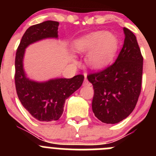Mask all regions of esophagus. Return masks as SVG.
I'll use <instances>...</instances> for the list:
<instances>
[{
  "label": "esophagus",
  "instance_id": "34e87169",
  "mask_svg": "<svg viewBox=\"0 0 156 156\" xmlns=\"http://www.w3.org/2000/svg\"><path fill=\"white\" fill-rule=\"evenodd\" d=\"M85 75V80H84V81H83V86H90V83H89V81L87 80L86 79V74H84Z\"/></svg>",
  "mask_w": 156,
  "mask_h": 156
}]
</instances>
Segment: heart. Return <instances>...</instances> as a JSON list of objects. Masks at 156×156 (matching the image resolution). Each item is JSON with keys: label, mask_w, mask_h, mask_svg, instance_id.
<instances>
[{"label": "heart", "mask_w": 156, "mask_h": 156, "mask_svg": "<svg viewBox=\"0 0 156 156\" xmlns=\"http://www.w3.org/2000/svg\"><path fill=\"white\" fill-rule=\"evenodd\" d=\"M118 48V40L112 33L94 32L76 40L75 48L88 54V62L94 68H102L110 62Z\"/></svg>", "instance_id": "heart-1"}]
</instances>
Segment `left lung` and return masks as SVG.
Instances as JSON below:
<instances>
[{
    "instance_id": "obj_1",
    "label": "left lung",
    "mask_w": 156,
    "mask_h": 156,
    "mask_svg": "<svg viewBox=\"0 0 156 156\" xmlns=\"http://www.w3.org/2000/svg\"><path fill=\"white\" fill-rule=\"evenodd\" d=\"M125 39L116 60L87 75L93 85L92 110L105 123H117L134 109L141 90L143 56L134 34L123 28Z\"/></svg>"
}]
</instances>
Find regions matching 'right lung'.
<instances>
[{
  "label": "right lung",
  "mask_w": 156,
  "mask_h": 156,
  "mask_svg": "<svg viewBox=\"0 0 156 156\" xmlns=\"http://www.w3.org/2000/svg\"><path fill=\"white\" fill-rule=\"evenodd\" d=\"M55 21H46L34 25L23 34L16 55L15 83L20 102L32 116L41 122L58 120L62 115L66 100L82 85L84 76L71 79H55L37 83L27 79L23 71V59L25 48L32 43L48 37H58Z\"/></svg>",
  "instance_id": "1"
}]
</instances>
